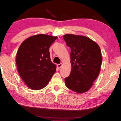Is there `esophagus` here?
<instances>
[{
	"mask_svg": "<svg viewBox=\"0 0 121 121\" xmlns=\"http://www.w3.org/2000/svg\"><path fill=\"white\" fill-rule=\"evenodd\" d=\"M62 63L57 64V67H58V68H60L62 67Z\"/></svg>",
	"mask_w": 121,
	"mask_h": 121,
	"instance_id": "34e87169",
	"label": "esophagus"
}]
</instances>
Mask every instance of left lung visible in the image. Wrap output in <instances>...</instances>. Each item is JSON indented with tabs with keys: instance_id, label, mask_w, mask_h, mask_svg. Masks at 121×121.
Listing matches in <instances>:
<instances>
[{
	"instance_id": "left-lung-1",
	"label": "left lung",
	"mask_w": 121,
	"mask_h": 121,
	"mask_svg": "<svg viewBox=\"0 0 121 121\" xmlns=\"http://www.w3.org/2000/svg\"><path fill=\"white\" fill-rule=\"evenodd\" d=\"M63 39L70 48L72 70L65 79L68 88L79 94L88 91L100 74L102 64L100 48L84 36L65 34Z\"/></svg>"
}]
</instances>
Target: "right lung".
I'll return each mask as SVG.
<instances>
[{"mask_svg":"<svg viewBox=\"0 0 121 121\" xmlns=\"http://www.w3.org/2000/svg\"><path fill=\"white\" fill-rule=\"evenodd\" d=\"M57 36L39 34L31 36L21 44L16 57L20 77L34 90L43 89L56 71L50 58L49 47Z\"/></svg>","mask_w":121,"mask_h":121,"instance_id":"1","label":"right lung"}]
</instances>
